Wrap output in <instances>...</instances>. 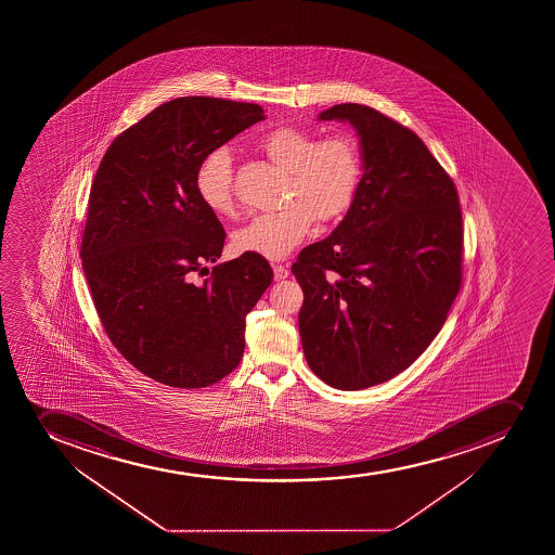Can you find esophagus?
Listing matches in <instances>:
<instances>
[{
  "instance_id": "obj_1",
  "label": "esophagus",
  "mask_w": 555,
  "mask_h": 555,
  "mask_svg": "<svg viewBox=\"0 0 555 555\" xmlns=\"http://www.w3.org/2000/svg\"><path fill=\"white\" fill-rule=\"evenodd\" d=\"M274 281H284L289 276V271H287L286 266H282V263H276L273 266Z\"/></svg>"
}]
</instances>
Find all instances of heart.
I'll list each match as a JSON object with an SVG mask.
<instances>
[{
    "mask_svg": "<svg viewBox=\"0 0 555 555\" xmlns=\"http://www.w3.org/2000/svg\"><path fill=\"white\" fill-rule=\"evenodd\" d=\"M258 150L286 171V206L235 231L233 244L241 253L281 260L309 235L314 219L333 222L351 208L362 182V150L349 133L317 139L300 127L274 128L260 139ZM195 192L211 214L235 217L233 168L224 149L209 152L198 165Z\"/></svg>",
    "mask_w": 555,
    "mask_h": 555,
    "instance_id": "heart-1",
    "label": "heart"
}]
</instances>
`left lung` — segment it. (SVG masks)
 Returning a JSON list of instances; mask_svg holds the SVG:
<instances>
[{
  "label": "left lung",
  "instance_id": "left-lung-1",
  "mask_svg": "<svg viewBox=\"0 0 555 555\" xmlns=\"http://www.w3.org/2000/svg\"><path fill=\"white\" fill-rule=\"evenodd\" d=\"M319 119L357 128L363 176L338 228L292 266L298 327L322 382L367 389L405 371L443 327L463 279L460 197L422 139L382 112L344 103Z\"/></svg>",
  "mask_w": 555,
  "mask_h": 555
}]
</instances>
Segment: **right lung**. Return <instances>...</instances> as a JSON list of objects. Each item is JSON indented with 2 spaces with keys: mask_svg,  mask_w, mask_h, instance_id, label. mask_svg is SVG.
I'll return each mask as SVG.
<instances>
[{
  "mask_svg": "<svg viewBox=\"0 0 555 555\" xmlns=\"http://www.w3.org/2000/svg\"><path fill=\"white\" fill-rule=\"evenodd\" d=\"M263 119L253 103L168 101L119 133L95 173L81 241L88 287L114 347L159 384L201 389L228 376L246 314L273 282L251 253L193 281L225 238L195 192L198 165Z\"/></svg>",
  "mask_w": 555,
  "mask_h": 555,
  "instance_id": "right-lung-1",
  "label": "right lung"
}]
</instances>
